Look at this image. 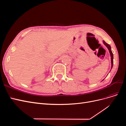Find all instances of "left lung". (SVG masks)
I'll return each mask as SVG.
<instances>
[{"label": "left lung", "mask_w": 126, "mask_h": 126, "mask_svg": "<svg viewBox=\"0 0 126 126\" xmlns=\"http://www.w3.org/2000/svg\"><path fill=\"white\" fill-rule=\"evenodd\" d=\"M103 43H104V44L107 47V48L108 49V50H109V52H110V57H111V69H112V67H113V54H112V51H111V47H110V46L109 45V44H107L106 42L104 41V40H103ZM110 71H111V70H110Z\"/></svg>", "instance_id": "1"}]
</instances>
